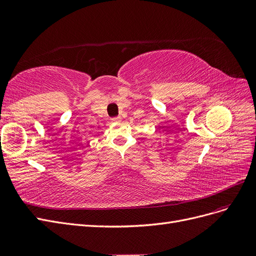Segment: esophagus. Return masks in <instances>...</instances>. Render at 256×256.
<instances>
[{"label": "esophagus", "mask_w": 256, "mask_h": 256, "mask_svg": "<svg viewBox=\"0 0 256 256\" xmlns=\"http://www.w3.org/2000/svg\"><path fill=\"white\" fill-rule=\"evenodd\" d=\"M111 122H120V118H118V116H116V118H112Z\"/></svg>", "instance_id": "esophagus-1"}]
</instances>
